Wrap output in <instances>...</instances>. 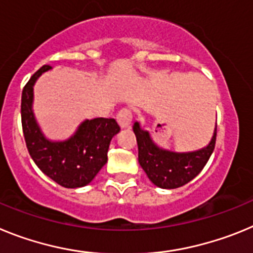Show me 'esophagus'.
<instances>
[{
  "label": "esophagus",
  "instance_id": "34e87169",
  "mask_svg": "<svg viewBox=\"0 0 253 253\" xmlns=\"http://www.w3.org/2000/svg\"><path fill=\"white\" fill-rule=\"evenodd\" d=\"M131 119H133V116H131V111L129 109H122L116 115V120L123 129L128 128L131 123Z\"/></svg>",
  "mask_w": 253,
  "mask_h": 253
}]
</instances>
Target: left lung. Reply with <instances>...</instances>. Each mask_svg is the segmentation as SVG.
<instances>
[{
	"label": "left lung",
	"instance_id": "8db88e82",
	"mask_svg": "<svg viewBox=\"0 0 253 253\" xmlns=\"http://www.w3.org/2000/svg\"><path fill=\"white\" fill-rule=\"evenodd\" d=\"M133 130L138 143V161L149 180L161 189H177L200 173L215 147L216 124L208 146L193 152H172L158 147L138 122Z\"/></svg>",
	"mask_w": 253,
	"mask_h": 253
}]
</instances>
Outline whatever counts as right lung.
Here are the masks:
<instances>
[{
	"instance_id": "obj_1",
	"label": "right lung",
	"mask_w": 253,
	"mask_h": 253,
	"mask_svg": "<svg viewBox=\"0 0 253 253\" xmlns=\"http://www.w3.org/2000/svg\"><path fill=\"white\" fill-rule=\"evenodd\" d=\"M50 69V66L42 67L22 90L21 123L26 147L40 171L60 186H86L107 162L109 146L114 135L120 131V126L115 119H86L68 139H48L35 119L33 102L35 82Z\"/></svg>"
}]
</instances>
